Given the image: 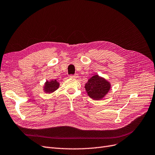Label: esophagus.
Returning <instances> with one entry per match:
<instances>
[{"label":"esophagus","mask_w":155,"mask_h":155,"mask_svg":"<svg viewBox=\"0 0 155 155\" xmlns=\"http://www.w3.org/2000/svg\"><path fill=\"white\" fill-rule=\"evenodd\" d=\"M78 77V74H71V75H70V78H77Z\"/></svg>","instance_id":"34e87169"}]
</instances>
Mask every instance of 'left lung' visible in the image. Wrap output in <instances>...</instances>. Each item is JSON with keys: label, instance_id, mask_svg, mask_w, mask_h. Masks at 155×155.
Returning <instances> with one entry per match:
<instances>
[{"label": "left lung", "instance_id": "8db88e82", "mask_svg": "<svg viewBox=\"0 0 155 155\" xmlns=\"http://www.w3.org/2000/svg\"><path fill=\"white\" fill-rule=\"evenodd\" d=\"M87 94L95 100H101L110 89V84L98 74L93 76L85 85Z\"/></svg>", "mask_w": 155, "mask_h": 155}]
</instances>
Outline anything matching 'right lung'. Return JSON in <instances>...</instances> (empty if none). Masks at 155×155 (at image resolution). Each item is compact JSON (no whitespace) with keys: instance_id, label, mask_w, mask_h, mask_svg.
<instances>
[{"instance_id":"add662e5","label":"right lung","mask_w":155,"mask_h":155,"mask_svg":"<svg viewBox=\"0 0 155 155\" xmlns=\"http://www.w3.org/2000/svg\"><path fill=\"white\" fill-rule=\"evenodd\" d=\"M59 87V83L57 82L56 80H51L50 82L47 81L45 84L44 91L47 93H51L54 92Z\"/></svg>"}]
</instances>
